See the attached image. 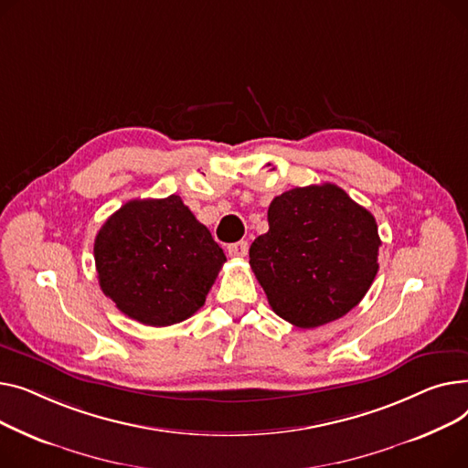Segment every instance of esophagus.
<instances>
[{
    "instance_id": "1",
    "label": "esophagus",
    "mask_w": 468,
    "mask_h": 468,
    "mask_svg": "<svg viewBox=\"0 0 468 468\" xmlns=\"http://www.w3.org/2000/svg\"><path fill=\"white\" fill-rule=\"evenodd\" d=\"M227 251H229V257H232V259H243V257H247V251H250V243H247L245 239L230 243Z\"/></svg>"
}]
</instances>
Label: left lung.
<instances>
[{
    "label": "left lung",
    "instance_id": "8db88e82",
    "mask_svg": "<svg viewBox=\"0 0 468 468\" xmlns=\"http://www.w3.org/2000/svg\"><path fill=\"white\" fill-rule=\"evenodd\" d=\"M268 227L251 243L250 264L280 317L315 328L359 304L379 268L368 209L333 183L296 186L271 200Z\"/></svg>",
    "mask_w": 468,
    "mask_h": 468
}]
</instances>
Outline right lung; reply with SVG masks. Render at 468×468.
Wrapping results in <instances>:
<instances>
[{
  "mask_svg": "<svg viewBox=\"0 0 468 468\" xmlns=\"http://www.w3.org/2000/svg\"><path fill=\"white\" fill-rule=\"evenodd\" d=\"M98 282L130 319L168 326L206 302L227 257L176 195L130 200L94 239Z\"/></svg>",
  "mask_w": 468,
  "mask_h": 468,
  "instance_id": "add662e5",
  "label": "right lung"
}]
</instances>
